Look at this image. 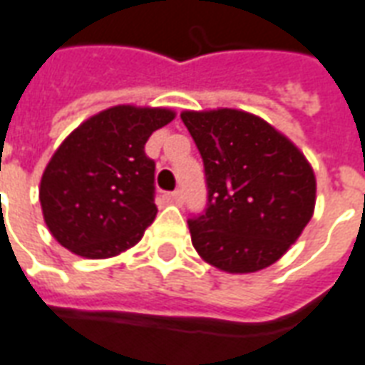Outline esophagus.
Masks as SVG:
<instances>
[{"label":"esophagus","instance_id":"esophagus-1","mask_svg":"<svg viewBox=\"0 0 365 365\" xmlns=\"http://www.w3.org/2000/svg\"><path fill=\"white\" fill-rule=\"evenodd\" d=\"M170 201L174 205H182L183 203V195H182V191L178 190V191H172L170 193Z\"/></svg>","mask_w":365,"mask_h":365}]
</instances>
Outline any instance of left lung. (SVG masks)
Instances as JSON below:
<instances>
[{"instance_id": "obj_1", "label": "left lung", "mask_w": 365, "mask_h": 365, "mask_svg": "<svg viewBox=\"0 0 365 365\" xmlns=\"http://www.w3.org/2000/svg\"><path fill=\"white\" fill-rule=\"evenodd\" d=\"M205 162L209 205L190 220L205 263L230 274L263 271L302 236L315 210L309 160L269 121L236 108L183 110Z\"/></svg>"}]
</instances>
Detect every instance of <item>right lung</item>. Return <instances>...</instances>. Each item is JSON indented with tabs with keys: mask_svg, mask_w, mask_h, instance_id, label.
Listing matches in <instances>:
<instances>
[{
	"mask_svg": "<svg viewBox=\"0 0 365 365\" xmlns=\"http://www.w3.org/2000/svg\"><path fill=\"white\" fill-rule=\"evenodd\" d=\"M172 108L118 104L75 128L40 180L42 217L58 244L85 259L115 257L155 220V162L145 143Z\"/></svg>",
	"mask_w": 365,
	"mask_h": 365,
	"instance_id": "add662e5",
	"label": "right lung"
}]
</instances>
